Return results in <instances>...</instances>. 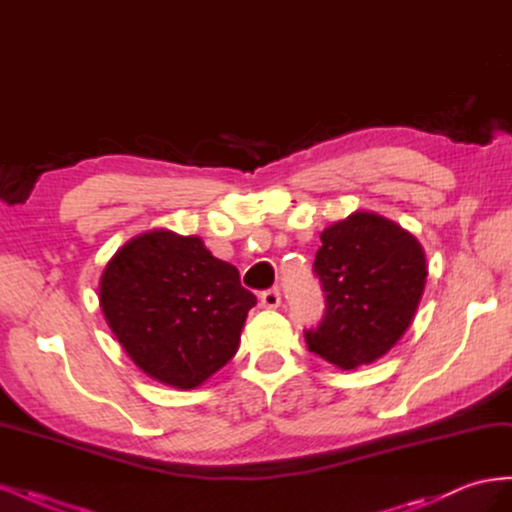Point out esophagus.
I'll return each mask as SVG.
<instances>
[{
    "mask_svg": "<svg viewBox=\"0 0 512 512\" xmlns=\"http://www.w3.org/2000/svg\"><path fill=\"white\" fill-rule=\"evenodd\" d=\"M280 303H282V294H280V290H277V288L265 290V292L260 294V305H262V307L275 309V307H280Z\"/></svg>",
    "mask_w": 512,
    "mask_h": 512,
    "instance_id": "esophagus-1",
    "label": "esophagus"
}]
</instances>
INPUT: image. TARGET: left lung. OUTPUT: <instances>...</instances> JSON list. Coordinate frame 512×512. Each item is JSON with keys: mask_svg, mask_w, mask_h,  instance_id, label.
I'll use <instances>...</instances> for the list:
<instances>
[{"mask_svg": "<svg viewBox=\"0 0 512 512\" xmlns=\"http://www.w3.org/2000/svg\"><path fill=\"white\" fill-rule=\"evenodd\" d=\"M314 273L327 297L307 348L339 369L378 361L408 331L421 303L427 262L421 243L382 215L354 211L322 230Z\"/></svg>", "mask_w": 512, "mask_h": 512, "instance_id": "obj_1", "label": "left lung"}]
</instances>
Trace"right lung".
<instances>
[{
  "label": "right lung",
  "instance_id": "obj_1",
  "mask_svg": "<svg viewBox=\"0 0 512 512\" xmlns=\"http://www.w3.org/2000/svg\"><path fill=\"white\" fill-rule=\"evenodd\" d=\"M256 297L200 237L158 228L121 245L100 277L108 327L147 376L196 389L235 356Z\"/></svg>",
  "mask_w": 512,
  "mask_h": 512
}]
</instances>
